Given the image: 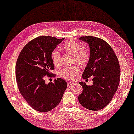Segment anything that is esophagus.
<instances>
[{"mask_svg": "<svg viewBox=\"0 0 134 134\" xmlns=\"http://www.w3.org/2000/svg\"><path fill=\"white\" fill-rule=\"evenodd\" d=\"M74 83H72V82H68V87H70V86H71L72 85H73Z\"/></svg>", "mask_w": 134, "mask_h": 134, "instance_id": "esophagus-1", "label": "esophagus"}]
</instances>
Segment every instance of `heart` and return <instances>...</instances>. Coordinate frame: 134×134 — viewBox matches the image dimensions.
Segmentation results:
<instances>
[{
  "instance_id": "1",
  "label": "heart",
  "mask_w": 134,
  "mask_h": 134,
  "mask_svg": "<svg viewBox=\"0 0 134 134\" xmlns=\"http://www.w3.org/2000/svg\"><path fill=\"white\" fill-rule=\"evenodd\" d=\"M82 47V45L76 40H70L63 45V49L66 53L73 55V64L77 63L81 66H85L90 61V53L87 49ZM51 57L53 64L56 67H59L62 65V56L59 51L56 49L52 51ZM80 71V68L77 66L65 67L60 71L59 74L64 79L74 80Z\"/></svg>"
}]
</instances>
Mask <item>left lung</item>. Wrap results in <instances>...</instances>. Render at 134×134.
Returning <instances> with one entry per match:
<instances>
[{
  "instance_id": "left-lung-1",
  "label": "left lung",
  "mask_w": 134,
  "mask_h": 134,
  "mask_svg": "<svg viewBox=\"0 0 134 134\" xmlns=\"http://www.w3.org/2000/svg\"><path fill=\"white\" fill-rule=\"evenodd\" d=\"M80 40L89 44L90 58L82 74L83 79L93 77V85L79 83L83 90L78 96L85 108L98 111L110 103L119 84L120 69L115 52L103 39L94 36H82Z\"/></svg>"
}]
</instances>
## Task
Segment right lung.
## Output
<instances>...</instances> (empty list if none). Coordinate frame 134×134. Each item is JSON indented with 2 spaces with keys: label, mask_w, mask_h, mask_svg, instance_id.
Returning <instances> with one entry per match:
<instances>
[{
  "label": "right lung",
  "mask_w": 134,
  "mask_h": 134,
  "mask_svg": "<svg viewBox=\"0 0 134 134\" xmlns=\"http://www.w3.org/2000/svg\"><path fill=\"white\" fill-rule=\"evenodd\" d=\"M64 38L40 36L26 44L16 64V80L20 94L35 110L46 113L55 108L63 98L67 83L60 78L45 83V76L53 75L51 54ZM54 74L52 77H55Z\"/></svg>",
  "instance_id": "add662e5"
}]
</instances>
